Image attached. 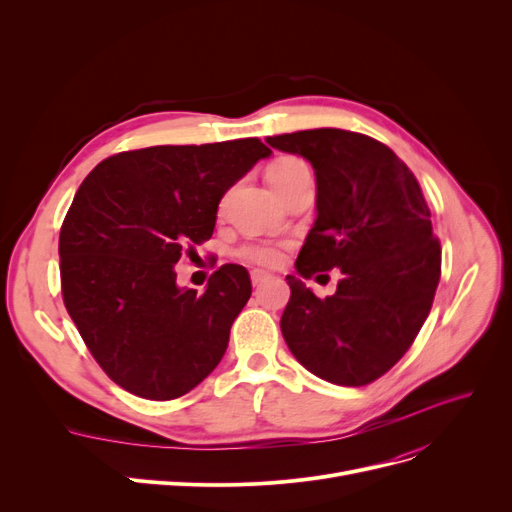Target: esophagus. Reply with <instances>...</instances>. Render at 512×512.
Instances as JSON below:
<instances>
[{"label": "esophagus", "mask_w": 512, "mask_h": 512, "mask_svg": "<svg viewBox=\"0 0 512 512\" xmlns=\"http://www.w3.org/2000/svg\"><path fill=\"white\" fill-rule=\"evenodd\" d=\"M267 278H270V274H265V272H261V270H253V272H251V282H253V286L263 284Z\"/></svg>", "instance_id": "1"}]
</instances>
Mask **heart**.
<instances>
[{
    "mask_svg": "<svg viewBox=\"0 0 512 512\" xmlns=\"http://www.w3.org/2000/svg\"><path fill=\"white\" fill-rule=\"evenodd\" d=\"M309 178V168L303 159L299 157H280L276 159L270 172H267V180H270L272 188L276 193H282L284 188H288L290 184H294L297 180ZM240 257L253 261L257 265H265V267H274L278 263H282V249L274 247V245H247L240 249Z\"/></svg>",
    "mask_w": 512,
    "mask_h": 512,
    "instance_id": "1",
    "label": "heart"
}]
</instances>
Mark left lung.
Here are the masks:
<instances>
[{"instance_id":"1","label":"left lung","mask_w":512,"mask_h":512,"mask_svg":"<svg viewBox=\"0 0 512 512\" xmlns=\"http://www.w3.org/2000/svg\"><path fill=\"white\" fill-rule=\"evenodd\" d=\"M267 145L305 157L317 218L286 276L282 336L305 369L338 386H365L409 351L434 303L442 251L421 186L396 153L359 132L299 130ZM338 266L334 298L302 282Z\"/></svg>"}]
</instances>
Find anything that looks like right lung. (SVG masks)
<instances>
[{"instance_id": "add662e5", "label": "right lung", "mask_w": 512, "mask_h": 512, "mask_svg": "<svg viewBox=\"0 0 512 512\" xmlns=\"http://www.w3.org/2000/svg\"><path fill=\"white\" fill-rule=\"evenodd\" d=\"M270 155L259 139L147 147L103 159L80 184L60 232L62 294L124 390L172 400L222 361L249 272L222 265L197 294L176 284L174 265L211 238L228 188Z\"/></svg>"}]
</instances>
